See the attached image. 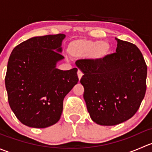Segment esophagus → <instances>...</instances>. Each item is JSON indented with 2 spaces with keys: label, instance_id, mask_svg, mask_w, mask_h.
<instances>
[{
  "label": "esophagus",
  "instance_id": "obj_1",
  "mask_svg": "<svg viewBox=\"0 0 152 152\" xmlns=\"http://www.w3.org/2000/svg\"><path fill=\"white\" fill-rule=\"evenodd\" d=\"M77 75H78V78H79V79L80 80L81 79H82V76H83V73H82V72L81 71V70H78L77 72Z\"/></svg>",
  "mask_w": 152,
  "mask_h": 152
}]
</instances>
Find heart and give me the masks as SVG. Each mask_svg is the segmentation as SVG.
Instances as JSON below:
<instances>
[{"label":"heart","mask_w":152,"mask_h":152,"mask_svg":"<svg viewBox=\"0 0 152 152\" xmlns=\"http://www.w3.org/2000/svg\"><path fill=\"white\" fill-rule=\"evenodd\" d=\"M110 50V44L105 41L77 39L69 44L67 50L73 57L90 56L94 60L103 59Z\"/></svg>","instance_id":"obj_1"}]
</instances>
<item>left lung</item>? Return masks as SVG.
I'll return each mask as SVG.
<instances>
[{
    "label": "left lung",
    "instance_id": "8db88e82",
    "mask_svg": "<svg viewBox=\"0 0 152 152\" xmlns=\"http://www.w3.org/2000/svg\"><path fill=\"white\" fill-rule=\"evenodd\" d=\"M116 53L101 60L82 59L80 82L92 121L114 126L131 118L138 110L146 90L147 66L138 48L115 37Z\"/></svg>",
    "mask_w": 152,
    "mask_h": 152
}]
</instances>
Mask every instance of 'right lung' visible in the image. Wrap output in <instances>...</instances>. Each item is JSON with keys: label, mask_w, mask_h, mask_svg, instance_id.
I'll use <instances>...</instances> for the list:
<instances>
[{"label": "right lung", "mask_w": 152, "mask_h": 152, "mask_svg": "<svg viewBox=\"0 0 152 152\" xmlns=\"http://www.w3.org/2000/svg\"><path fill=\"white\" fill-rule=\"evenodd\" d=\"M63 34L34 37L12 50L5 85L10 106L18 120L32 128H46L59 121L63 100L78 83L76 67L56 68Z\"/></svg>", "instance_id": "obj_1"}]
</instances>
